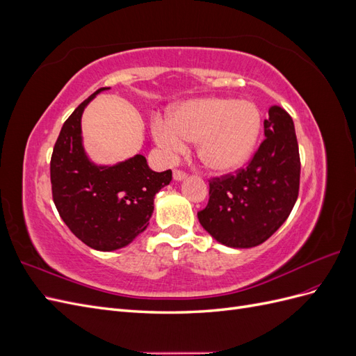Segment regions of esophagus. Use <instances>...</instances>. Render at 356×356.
<instances>
[{
  "label": "esophagus",
  "mask_w": 356,
  "mask_h": 356,
  "mask_svg": "<svg viewBox=\"0 0 356 356\" xmlns=\"http://www.w3.org/2000/svg\"><path fill=\"white\" fill-rule=\"evenodd\" d=\"M186 177H187L186 172H182V170H179V169H175V170H174V179H175V181H182Z\"/></svg>",
  "instance_id": "esophagus-1"
}]
</instances>
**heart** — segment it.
<instances>
[{
	"label": "heart",
	"mask_w": 356,
	"mask_h": 356,
	"mask_svg": "<svg viewBox=\"0 0 356 356\" xmlns=\"http://www.w3.org/2000/svg\"><path fill=\"white\" fill-rule=\"evenodd\" d=\"M260 122V111L250 101L200 98L177 105L168 123L156 122L154 136L169 154L186 152L187 143H196L204 168L230 174L251 157Z\"/></svg>",
	"instance_id": "1"
}]
</instances>
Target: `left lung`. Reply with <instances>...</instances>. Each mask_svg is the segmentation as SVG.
I'll return each instance as SVG.
<instances>
[{"label":"left lung","instance_id":"1","mask_svg":"<svg viewBox=\"0 0 356 356\" xmlns=\"http://www.w3.org/2000/svg\"><path fill=\"white\" fill-rule=\"evenodd\" d=\"M264 136L246 169L209 182L208 207L197 213L215 241L236 250L266 242L285 222L298 196L294 122L279 105L268 108Z\"/></svg>","mask_w":356,"mask_h":356}]
</instances>
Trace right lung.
Instances as JSON below:
<instances>
[{"mask_svg":"<svg viewBox=\"0 0 356 356\" xmlns=\"http://www.w3.org/2000/svg\"><path fill=\"white\" fill-rule=\"evenodd\" d=\"M101 88L81 102L63 123L50 161L53 202L68 229L96 251L120 250L147 227L157 193L172 181V172L149 169L143 154L99 165L83 145L81 117Z\"/></svg>","mask_w":356,"mask_h":356,"instance_id":"right-lung-1","label":"right lung"}]
</instances>
